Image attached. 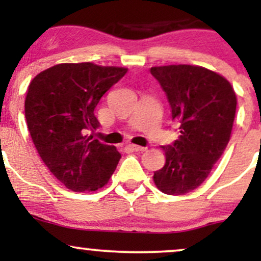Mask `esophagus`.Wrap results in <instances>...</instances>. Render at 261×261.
Here are the masks:
<instances>
[{"label": "esophagus", "mask_w": 261, "mask_h": 261, "mask_svg": "<svg viewBox=\"0 0 261 261\" xmlns=\"http://www.w3.org/2000/svg\"><path fill=\"white\" fill-rule=\"evenodd\" d=\"M127 147L130 149H133V151H136V152H143L147 149V147H142V146H139V145H128Z\"/></svg>", "instance_id": "obj_1"}]
</instances>
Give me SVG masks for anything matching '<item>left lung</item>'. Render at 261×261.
<instances>
[{
  "label": "left lung",
  "mask_w": 261,
  "mask_h": 261,
  "mask_svg": "<svg viewBox=\"0 0 261 261\" xmlns=\"http://www.w3.org/2000/svg\"><path fill=\"white\" fill-rule=\"evenodd\" d=\"M168 98L172 119L180 135L162 146L166 163L153 181L162 193L184 195L205 181L230 139L237 97L230 83L217 72L193 65L151 67Z\"/></svg>",
  "instance_id": "1"
}]
</instances>
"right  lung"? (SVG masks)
Listing matches in <instances>:
<instances>
[{
	"label": "right lung",
	"mask_w": 261,
	"mask_h": 261,
	"mask_svg": "<svg viewBox=\"0 0 261 261\" xmlns=\"http://www.w3.org/2000/svg\"><path fill=\"white\" fill-rule=\"evenodd\" d=\"M127 68L92 62L59 64L32 80L24 101L33 142L47 169L72 191H95L109 181L121 154L88 136L99 127L94 109Z\"/></svg>",
	"instance_id": "obj_1"
}]
</instances>
